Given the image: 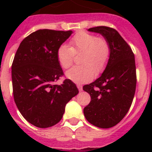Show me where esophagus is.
Listing matches in <instances>:
<instances>
[{
    "label": "esophagus",
    "instance_id": "esophagus-1",
    "mask_svg": "<svg viewBox=\"0 0 152 152\" xmlns=\"http://www.w3.org/2000/svg\"><path fill=\"white\" fill-rule=\"evenodd\" d=\"M77 89H78L79 91H82V86L80 85V84H77Z\"/></svg>",
    "mask_w": 152,
    "mask_h": 152
}]
</instances>
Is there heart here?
Segmentation results:
<instances>
[{
	"label": "heart",
	"instance_id": "heart-1",
	"mask_svg": "<svg viewBox=\"0 0 152 152\" xmlns=\"http://www.w3.org/2000/svg\"><path fill=\"white\" fill-rule=\"evenodd\" d=\"M70 46L60 45L57 51V58L61 68L68 69L72 66L75 55L80 54L81 64L68 71L66 76L75 83H85L104 71L110 56L111 48L108 40L98 37L93 33L80 32L69 42Z\"/></svg>",
	"mask_w": 152,
	"mask_h": 152
}]
</instances>
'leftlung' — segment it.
Wrapping results in <instances>:
<instances>
[{
	"label": "left lung",
	"mask_w": 152,
	"mask_h": 152,
	"mask_svg": "<svg viewBox=\"0 0 152 152\" xmlns=\"http://www.w3.org/2000/svg\"><path fill=\"white\" fill-rule=\"evenodd\" d=\"M107 39L111 48L106 69L99 78L83 90L91 97L84 109L88 122L99 128L108 129L121 121L128 113L136 88L135 56L131 47L113 28L96 26L88 29Z\"/></svg>",
	"instance_id": "left-lung-1"
}]
</instances>
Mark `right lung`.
Wrapping results in <instances>:
<instances>
[{
  "instance_id": "right-lung-1",
  "label": "right lung",
  "mask_w": 152,
  "mask_h": 152,
  "mask_svg": "<svg viewBox=\"0 0 152 152\" xmlns=\"http://www.w3.org/2000/svg\"><path fill=\"white\" fill-rule=\"evenodd\" d=\"M73 32L39 29L21 42L12 63L14 101L26 120L48 128L61 119L64 108L78 94L69 79L55 84L64 75L57 58L60 45Z\"/></svg>"
}]
</instances>
